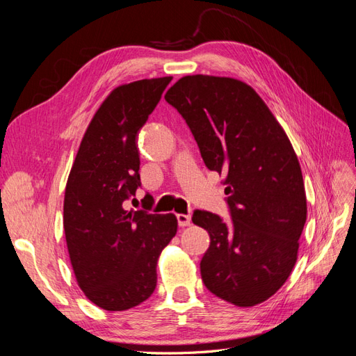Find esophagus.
<instances>
[{"label":"esophagus","instance_id":"esophagus-1","mask_svg":"<svg viewBox=\"0 0 356 356\" xmlns=\"http://www.w3.org/2000/svg\"><path fill=\"white\" fill-rule=\"evenodd\" d=\"M177 221H178L179 227H187V225H190V222H191V218H190V215L177 213Z\"/></svg>","mask_w":356,"mask_h":356}]
</instances>
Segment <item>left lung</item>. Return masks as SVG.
<instances>
[{"instance_id": "obj_1", "label": "left lung", "mask_w": 356, "mask_h": 356, "mask_svg": "<svg viewBox=\"0 0 356 356\" xmlns=\"http://www.w3.org/2000/svg\"><path fill=\"white\" fill-rule=\"evenodd\" d=\"M165 99L186 120L204 165L227 184L229 221L199 209L191 217L211 238L202 281L236 306L261 303L293 272L306 222L294 148L260 96L239 80L187 75Z\"/></svg>"}]
</instances>
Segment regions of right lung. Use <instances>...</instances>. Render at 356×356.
I'll return each mask as SVG.
<instances>
[{"mask_svg": "<svg viewBox=\"0 0 356 356\" xmlns=\"http://www.w3.org/2000/svg\"><path fill=\"white\" fill-rule=\"evenodd\" d=\"M172 77L114 89L93 115L70 172L63 200L70 260L79 286L105 310H127L154 293L157 260L177 233L174 213L124 203L141 187L136 136Z\"/></svg>", "mask_w": 356, "mask_h": 356, "instance_id": "1", "label": "right lung"}]
</instances>
